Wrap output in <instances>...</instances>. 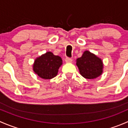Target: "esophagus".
<instances>
[{
  "label": "esophagus",
  "mask_w": 128,
  "mask_h": 128,
  "mask_svg": "<svg viewBox=\"0 0 128 128\" xmlns=\"http://www.w3.org/2000/svg\"><path fill=\"white\" fill-rule=\"evenodd\" d=\"M65 61L66 62L69 63V62H71L72 61V60L71 58H66V59H65Z\"/></svg>",
  "instance_id": "34e87169"
}]
</instances>
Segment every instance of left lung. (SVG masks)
<instances>
[{"label": "left lung", "mask_w": 128, "mask_h": 128, "mask_svg": "<svg viewBox=\"0 0 128 128\" xmlns=\"http://www.w3.org/2000/svg\"><path fill=\"white\" fill-rule=\"evenodd\" d=\"M76 65L82 77L94 79L102 74L104 64L101 59L90 51H86L76 60Z\"/></svg>", "instance_id": "obj_1"}]
</instances>
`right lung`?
<instances>
[{
	"mask_svg": "<svg viewBox=\"0 0 128 128\" xmlns=\"http://www.w3.org/2000/svg\"><path fill=\"white\" fill-rule=\"evenodd\" d=\"M62 62L60 57L47 52L35 59L33 66V71L43 79H51L57 76Z\"/></svg>",
	"mask_w": 128,
	"mask_h": 128,
	"instance_id": "add662e5",
	"label": "right lung"
}]
</instances>
